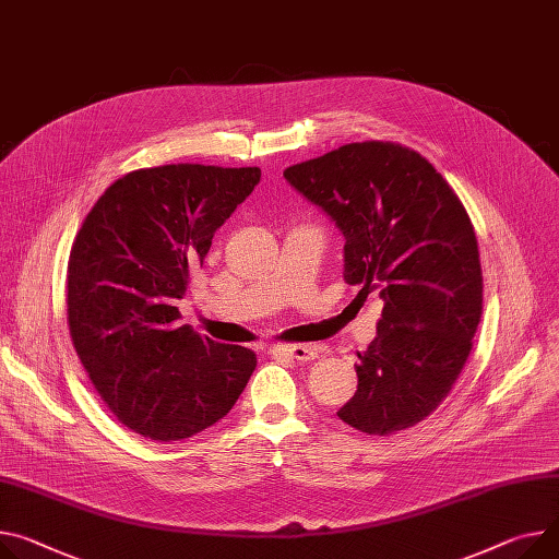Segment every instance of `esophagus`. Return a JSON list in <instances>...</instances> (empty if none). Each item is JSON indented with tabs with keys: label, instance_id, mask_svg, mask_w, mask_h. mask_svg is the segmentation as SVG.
Instances as JSON below:
<instances>
[{
	"label": "esophagus",
	"instance_id": "esophagus-1",
	"mask_svg": "<svg viewBox=\"0 0 559 559\" xmlns=\"http://www.w3.org/2000/svg\"><path fill=\"white\" fill-rule=\"evenodd\" d=\"M273 356H286L290 360H299V362H307V360H316L320 356L318 347L311 345H277L271 349Z\"/></svg>",
	"mask_w": 559,
	"mask_h": 559
}]
</instances>
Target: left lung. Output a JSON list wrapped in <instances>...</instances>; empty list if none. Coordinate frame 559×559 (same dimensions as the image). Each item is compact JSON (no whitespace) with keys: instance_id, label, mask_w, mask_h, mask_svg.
I'll return each instance as SVG.
<instances>
[{"instance_id":"1","label":"left lung","mask_w":559,"mask_h":559,"mask_svg":"<svg viewBox=\"0 0 559 559\" xmlns=\"http://www.w3.org/2000/svg\"><path fill=\"white\" fill-rule=\"evenodd\" d=\"M284 177L345 235V282L384 302L337 416L392 437L445 401L469 356L484 309L475 228L435 165L399 143L342 145Z\"/></svg>"}]
</instances>
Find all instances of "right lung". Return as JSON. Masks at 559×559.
Instances as JSON below:
<instances>
[{
  "mask_svg": "<svg viewBox=\"0 0 559 559\" xmlns=\"http://www.w3.org/2000/svg\"><path fill=\"white\" fill-rule=\"evenodd\" d=\"M260 167L171 163L114 181L84 217L67 266V322L98 396L132 432L171 443L222 420L254 352L181 324L177 299Z\"/></svg>",
  "mask_w": 559,
  "mask_h": 559,
  "instance_id": "add662e5",
  "label": "right lung"
}]
</instances>
